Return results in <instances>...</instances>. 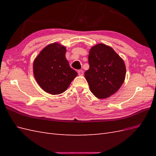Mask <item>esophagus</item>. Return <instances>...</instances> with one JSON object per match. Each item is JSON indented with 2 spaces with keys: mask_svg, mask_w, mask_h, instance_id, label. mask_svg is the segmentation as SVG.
<instances>
[{
  "mask_svg": "<svg viewBox=\"0 0 156 156\" xmlns=\"http://www.w3.org/2000/svg\"><path fill=\"white\" fill-rule=\"evenodd\" d=\"M77 73H78V74H79V75H80V76H83V74H84V72H83V70H81V69L78 70Z\"/></svg>",
  "mask_w": 156,
  "mask_h": 156,
  "instance_id": "obj_1",
  "label": "esophagus"
}]
</instances>
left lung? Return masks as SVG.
Returning <instances> with one entry per match:
<instances>
[{
    "label": "left lung",
    "instance_id": "8db88e82",
    "mask_svg": "<svg viewBox=\"0 0 156 156\" xmlns=\"http://www.w3.org/2000/svg\"><path fill=\"white\" fill-rule=\"evenodd\" d=\"M90 68L84 73L91 92L99 99L115 94L124 83L126 68L120 56L111 47L103 44L93 46L89 51Z\"/></svg>",
    "mask_w": 156,
    "mask_h": 156
}]
</instances>
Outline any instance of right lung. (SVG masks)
Listing matches in <instances>:
<instances>
[{"instance_id": "obj_1", "label": "right lung", "mask_w": 156, "mask_h": 156, "mask_svg": "<svg viewBox=\"0 0 156 156\" xmlns=\"http://www.w3.org/2000/svg\"><path fill=\"white\" fill-rule=\"evenodd\" d=\"M66 48L57 42L42 49L33 62V73L39 86L53 95L65 92L77 73L66 58Z\"/></svg>"}]
</instances>
